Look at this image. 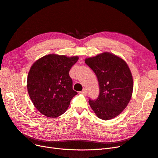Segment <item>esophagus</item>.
<instances>
[{
  "instance_id": "1",
  "label": "esophagus",
  "mask_w": 158,
  "mask_h": 158,
  "mask_svg": "<svg viewBox=\"0 0 158 158\" xmlns=\"http://www.w3.org/2000/svg\"><path fill=\"white\" fill-rule=\"evenodd\" d=\"M81 92L82 93V94H86L87 92H88V91H87V90L86 89H84Z\"/></svg>"
}]
</instances>
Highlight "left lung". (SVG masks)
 Returning a JSON list of instances; mask_svg holds the SVG:
<instances>
[{"label": "left lung", "instance_id": "obj_1", "mask_svg": "<svg viewBox=\"0 0 158 158\" xmlns=\"http://www.w3.org/2000/svg\"><path fill=\"white\" fill-rule=\"evenodd\" d=\"M85 63L95 73L100 87L98 98L89 101L92 109L100 119L115 118L127 107L132 96L133 77L127 63L108 52L87 58Z\"/></svg>", "mask_w": 158, "mask_h": 158}]
</instances>
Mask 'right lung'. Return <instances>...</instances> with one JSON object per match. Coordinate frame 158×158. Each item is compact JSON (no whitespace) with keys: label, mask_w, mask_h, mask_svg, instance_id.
<instances>
[{"label":"right lung","mask_w":158,"mask_h":158,"mask_svg":"<svg viewBox=\"0 0 158 158\" xmlns=\"http://www.w3.org/2000/svg\"><path fill=\"white\" fill-rule=\"evenodd\" d=\"M79 57L49 54L35 62L27 77V90L34 107L44 115L56 118L66 112L77 94L69 72Z\"/></svg>","instance_id":"1"}]
</instances>
